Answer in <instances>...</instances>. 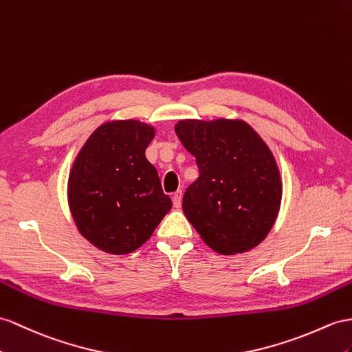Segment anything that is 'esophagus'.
Here are the masks:
<instances>
[{
    "mask_svg": "<svg viewBox=\"0 0 352 352\" xmlns=\"http://www.w3.org/2000/svg\"><path fill=\"white\" fill-rule=\"evenodd\" d=\"M182 199H183L182 190H177V192L173 195V204H174L175 208H179V206H182Z\"/></svg>",
    "mask_w": 352,
    "mask_h": 352,
    "instance_id": "1",
    "label": "esophagus"
}]
</instances>
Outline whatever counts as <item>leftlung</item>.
Masks as SVG:
<instances>
[{"label":"left lung","mask_w":352,"mask_h":352,"mask_svg":"<svg viewBox=\"0 0 352 352\" xmlns=\"http://www.w3.org/2000/svg\"><path fill=\"white\" fill-rule=\"evenodd\" d=\"M175 133L196 157L199 177L183 211L210 248L224 256L256 248L276 221L283 182L272 151L241 119H186Z\"/></svg>","instance_id":"left-lung-1"}]
</instances>
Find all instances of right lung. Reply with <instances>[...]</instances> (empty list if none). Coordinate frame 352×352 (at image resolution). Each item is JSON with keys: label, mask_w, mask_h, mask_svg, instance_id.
Wrapping results in <instances>:
<instances>
[{"label": "right lung", "mask_w": 352, "mask_h": 352, "mask_svg": "<svg viewBox=\"0 0 352 352\" xmlns=\"http://www.w3.org/2000/svg\"><path fill=\"white\" fill-rule=\"evenodd\" d=\"M151 124L105 122L80 148L68 177V205L82 236L108 254H129L173 208L146 157Z\"/></svg>", "instance_id": "right-lung-1"}]
</instances>
